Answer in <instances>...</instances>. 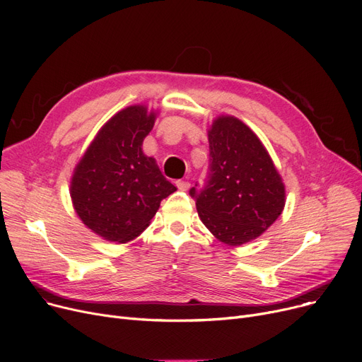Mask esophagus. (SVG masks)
<instances>
[{"label": "esophagus", "instance_id": "obj_1", "mask_svg": "<svg viewBox=\"0 0 362 362\" xmlns=\"http://www.w3.org/2000/svg\"><path fill=\"white\" fill-rule=\"evenodd\" d=\"M176 186H177V189H180V191H187L191 183H189L187 180H176Z\"/></svg>", "mask_w": 362, "mask_h": 362}]
</instances>
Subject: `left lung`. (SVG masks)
Returning <instances> with one entry per match:
<instances>
[{"mask_svg": "<svg viewBox=\"0 0 362 362\" xmlns=\"http://www.w3.org/2000/svg\"><path fill=\"white\" fill-rule=\"evenodd\" d=\"M208 142L206 183L189 194L206 229L220 242L239 246L261 236L279 218L286 191L267 149L239 119L217 117Z\"/></svg>", "mask_w": 362, "mask_h": 362, "instance_id": "left-lung-1", "label": "left lung"}]
</instances>
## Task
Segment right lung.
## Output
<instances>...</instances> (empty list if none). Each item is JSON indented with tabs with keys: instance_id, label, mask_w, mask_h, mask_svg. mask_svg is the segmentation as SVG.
Segmentation results:
<instances>
[{
	"instance_id": "add662e5",
	"label": "right lung",
	"mask_w": 362,
	"mask_h": 362,
	"mask_svg": "<svg viewBox=\"0 0 362 362\" xmlns=\"http://www.w3.org/2000/svg\"><path fill=\"white\" fill-rule=\"evenodd\" d=\"M157 112L145 105L119 111L100 129L74 168L70 197L83 224L108 242L126 243L151 223L176 191L156 158L142 151Z\"/></svg>"
}]
</instances>
